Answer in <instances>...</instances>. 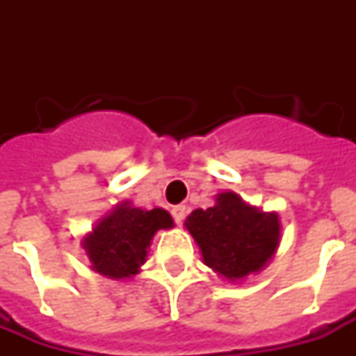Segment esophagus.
Segmentation results:
<instances>
[{"label":"esophagus","mask_w":356,"mask_h":356,"mask_svg":"<svg viewBox=\"0 0 356 356\" xmlns=\"http://www.w3.org/2000/svg\"><path fill=\"white\" fill-rule=\"evenodd\" d=\"M172 216L173 220H175V223L177 225H181L184 220V216H186V205H175L172 209Z\"/></svg>","instance_id":"1"}]
</instances>
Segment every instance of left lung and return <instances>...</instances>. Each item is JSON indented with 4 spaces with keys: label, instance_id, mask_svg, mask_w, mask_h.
Wrapping results in <instances>:
<instances>
[{
    "label": "left lung",
    "instance_id": "8db88e82",
    "mask_svg": "<svg viewBox=\"0 0 356 356\" xmlns=\"http://www.w3.org/2000/svg\"><path fill=\"white\" fill-rule=\"evenodd\" d=\"M203 254V262L231 281L259 271L279 245L277 214L245 205L225 192L211 209H197L184 222Z\"/></svg>",
    "mask_w": 356,
    "mask_h": 356
}]
</instances>
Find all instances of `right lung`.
Wrapping results in <instances>:
<instances>
[{"label": "right lung", "instance_id": "1", "mask_svg": "<svg viewBox=\"0 0 356 356\" xmlns=\"http://www.w3.org/2000/svg\"><path fill=\"white\" fill-rule=\"evenodd\" d=\"M170 227H173V220L166 211H142L125 203L103 218L94 233L85 238L83 245L97 273L111 279H125L138 273L153 234L159 229Z\"/></svg>", "mask_w": 356, "mask_h": 356}]
</instances>
